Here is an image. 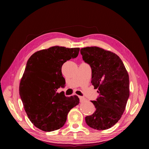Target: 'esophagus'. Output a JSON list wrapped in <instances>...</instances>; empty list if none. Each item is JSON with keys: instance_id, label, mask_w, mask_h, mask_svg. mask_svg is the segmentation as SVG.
<instances>
[{"instance_id": "34e87169", "label": "esophagus", "mask_w": 149, "mask_h": 149, "mask_svg": "<svg viewBox=\"0 0 149 149\" xmlns=\"http://www.w3.org/2000/svg\"><path fill=\"white\" fill-rule=\"evenodd\" d=\"M79 100H80V102H84L85 101L87 100L86 98H84V97H81V96H79Z\"/></svg>"}]
</instances>
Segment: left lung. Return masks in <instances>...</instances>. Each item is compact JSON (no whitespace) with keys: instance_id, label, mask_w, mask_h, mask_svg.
Wrapping results in <instances>:
<instances>
[{"instance_id":"1","label":"left lung","mask_w":149,"mask_h":149,"mask_svg":"<svg viewBox=\"0 0 149 149\" xmlns=\"http://www.w3.org/2000/svg\"><path fill=\"white\" fill-rule=\"evenodd\" d=\"M80 52L91 68V83L99 93L96 101H91L96 110L86 117V122L94 129H109L125 110L130 95L128 72L120 57L111 51L91 47L81 48Z\"/></svg>"}]
</instances>
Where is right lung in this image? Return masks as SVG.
<instances>
[{
	"label": "right lung",
	"instance_id": "right-lung-1",
	"mask_svg": "<svg viewBox=\"0 0 149 149\" xmlns=\"http://www.w3.org/2000/svg\"><path fill=\"white\" fill-rule=\"evenodd\" d=\"M79 48L55 46L34 53L28 59L19 85V95L32 124L41 130L59 129L71 109L79 102L77 95L66 97L57 90L65 87L61 68L76 58Z\"/></svg>",
	"mask_w": 149,
	"mask_h": 149
}]
</instances>
